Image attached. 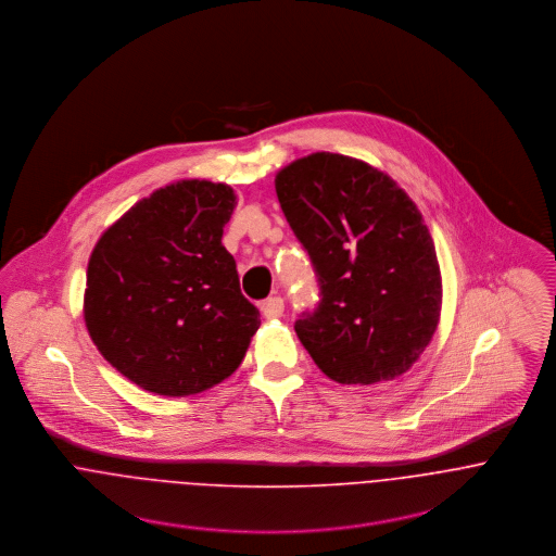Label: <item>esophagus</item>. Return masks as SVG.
Here are the masks:
<instances>
[{
	"mask_svg": "<svg viewBox=\"0 0 556 556\" xmlns=\"http://www.w3.org/2000/svg\"><path fill=\"white\" fill-rule=\"evenodd\" d=\"M260 308L266 319H279L283 315V301L279 296H270L260 305Z\"/></svg>",
	"mask_w": 556,
	"mask_h": 556,
	"instance_id": "esophagus-1",
	"label": "esophagus"
}]
</instances>
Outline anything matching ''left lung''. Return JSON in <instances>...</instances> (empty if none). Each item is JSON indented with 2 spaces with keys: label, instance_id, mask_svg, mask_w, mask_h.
I'll return each instance as SVG.
<instances>
[{
  "label": "left lung",
  "instance_id": "8db88e82",
  "mask_svg": "<svg viewBox=\"0 0 556 556\" xmlns=\"http://www.w3.org/2000/svg\"><path fill=\"white\" fill-rule=\"evenodd\" d=\"M275 189L319 281L317 308L294 324L313 363L348 386L407 372L441 313L439 262L414 200L367 162L328 151L281 168Z\"/></svg>",
  "mask_w": 556,
  "mask_h": 556
}]
</instances>
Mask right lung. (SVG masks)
Listing matches in <instances>:
<instances>
[{"instance_id":"1","label":"right lung","mask_w":556,"mask_h":556,"mask_svg":"<svg viewBox=\"0 0 556 556\" xmlns=\"http://www.w3.org/2000/svg\"><path fill=\"white\" fill-rule=\"evenodd\" d=\"M235 206L226 184L177 181L136 202L91 251L85 326L142 390L198 394L243 363L260 311L222 245Z\"/></svg>"}]
</instances>
